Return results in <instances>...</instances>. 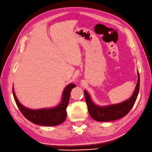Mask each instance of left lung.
Returning a JSON list of instances; mask_svg holds the SVG:
<instances>
[{"instance_id":"1","label":"left lung","mask_w":152,"mask_h":152,"mask_svg":"<svg viewBox=\"0 0 152 152\" xmlns=\"http://www.w3.org/2000/svg\"><path fill=\"white\" fill-rule=\"evenodd\" d=\"M140 86V77L138 72V81L134 92L129 99L120 103L109 104L107 106H99L94 104L91 99L89 94L84 90V95L86 104L88 105V112L90 116L98 122H109L120 119L127 115L136 101L139 94Z\"/></svg>"}]
</instances>
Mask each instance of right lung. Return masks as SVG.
<instances>
[{
  "instance_id": "right-lung-1",
  "label": "right lung",
  "mask_w": 152,
  "mask_h": 152,
  "mask_svg": "<svg viewBox=\"0 0 152 152\" xmlns=\"http://www.w3.org/2000/svg\"><path fill=\"white\" fill-rule=\"evenodd\" d=\"M76 87L74 83H70L63 90L60 103L54 107L31 109L23 106L16 97L13 87V94L16 104L21 113L30 122L37 125L55 126L64 122L66 118V107L68 106L70 94L72 89Z\"/></svg>"
}]
</instances>
